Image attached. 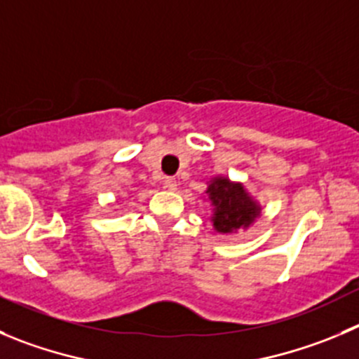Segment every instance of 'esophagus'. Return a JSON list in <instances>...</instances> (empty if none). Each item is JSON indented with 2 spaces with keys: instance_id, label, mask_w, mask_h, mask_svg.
I'll use <instances>...</instances> for the list:
<instances>
[{
  "instance_id": "1",
  "label": "esophagus",
  "mask_w": 359,
  "mask_h": 359,
  "mask_svg": "<svg viewBox=\"0 0 359 359\" xmlns=\"http://www.w3.org/2000/svg\"><path fill=\"white\" fill-rule=\"evenodd\" d=\"M163 185H165L167 190H176L177 189V182L176 177H165V182H163Z\"/></svg>"
}]
</instances>
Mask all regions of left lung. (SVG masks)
<instances>
[{"label":"left lung","instance_id":"obj_1","mask_svg":"<svg viewBox=\"0 0 359 359\" xmlns=\"http://www.w3.org/2000/svg\"><path fill=\"white\" fill-rule=\"evenodd\" d=\"M208 199L213 206V227L220 234H234L240 229L250 227L261 215V206L248 196L241 183L217 176L208 185Z\"/></svg>","mask_w":359,"mask_h":359}]
</instances>
